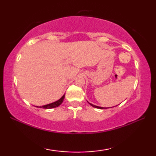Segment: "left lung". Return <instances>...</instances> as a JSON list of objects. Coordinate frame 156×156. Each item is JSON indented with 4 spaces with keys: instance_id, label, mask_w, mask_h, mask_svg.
<instances>
[{
    "instance_id": "left-lung-1",
    "label": "left lung",
    "mask_w": 156,
    "mask_h": 156,
    "mask_svg": "<svg viewBox=\"0 0 156 156\" xmlns=\"http://www.w3.org/2000/svg\"><path fill=\"white\" fill-rule=\"evenodd\" d=\"M90 104L92 107H95V108H97V109H107V108H105V107H98V106H96V105H92V104H91V103H89Z\"/></svg>"
}]
</instances>
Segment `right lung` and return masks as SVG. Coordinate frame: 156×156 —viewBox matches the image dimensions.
<instances>
[{
    "label": "right lung",
    "mask_w": 156,
    "mask_h": 156,
    "mask_svg": "<svg viewBox=\"0 0 156 156\" xmlns=\"http://www.w3.org/2000/svg\"><path fill=\"white\" fill-rule=\"evenodd\" d=\"M65 95H63L61 98L59 99L58 100H57V101L52 102V103H51V104L45 105H43V106H42V107H39V108H43V109H51V108H55V107H58L59 105H60L62 103L63 100H64V98H65Z\"/></svg>",
    "instance_id": "obj_1"
}]
</instances>
